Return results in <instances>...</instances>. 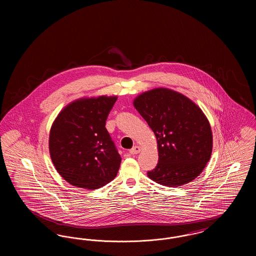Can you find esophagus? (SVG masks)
I'll return each mask as SVG.
<instances>
[{"instance_id": "1", "label": "esophagus", "mask_w": 256, "mask_h": 256, "mask_svg": "<svg viewBox=\"0 0 256 256\" xmlns=\"http://www.w3.org/2000/svg\"><path fill=\"white\" fill-rule=\"evenodd\" d=\"M140 150H141V148H140V146H135L130 150V154H137L140 152Z\"/></svg>"}]
</instances>
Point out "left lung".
Listing matches in <instances>:
<instances>
[{"label":"left lung","mask_w":256,"mask_h":256,"mask_svg":"<svg viewBox=\"0 0 256 256\" xmlns=\"http://www.w3.org/2000/svg\"><path fill=\"white\" fill-rule=\"evenodd\" d=\"M158 140V163L148 176L164 186L194 180L212 154V132L202 110L190 98L168 88H156L134 100Z\"/></svg>","instance_id":"8db88e82"}]
</instances>
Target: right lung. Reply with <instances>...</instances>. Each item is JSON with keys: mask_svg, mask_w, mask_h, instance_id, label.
I'll list each match as a JSON object with an SVG mask.
<instances>
[{"mask_svg": "<svg viewBox=\"0 0 256 256\" xmlns=\"http://www.w3.org/2000/svg\"><path fill=\"white\" fill-rule=\"evenodd\" d=\"M117 97L76 100L61 110L50 132L52 161L71 185L98 189L115 178L121 156L106 122Z\"/></svg>", "mask_w": 256, "mask_h": 256, "instance_id": "obj_1", "label": "right lung"}]
</instances>
